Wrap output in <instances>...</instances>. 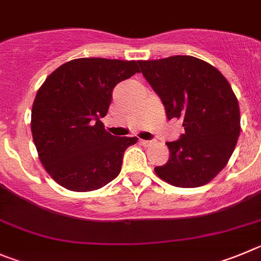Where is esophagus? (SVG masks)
I'll return each mask as SVG.
<instances>
[{
	"mask_svg": "<svg viewBox=\"0 0 261 261\" xmlns=\"http://www.w3.org/2000/svg\"><path fill=\"white\" fill-rule=\"evenodd\" d=\"M141 145H143V146H150L151 143H154L152 141H147V140H140Z\"/></svg>",
	"mask_w": 261,
	"mask_h": 261,
	"instance_id": "1",
	"label": "esophagus"
}]
</instances>
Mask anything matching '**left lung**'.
Wrapping results in <instances>:
<instances>
[{
    "label": "left lung",
    "instance_id": "8db88e82",
    "mask_svg": "<svg viewBox=\"0 0 261 261\" xmlns=\"http://www.w3.org/2000/svg\"><path fill=\"white\" fill-rule=\"evenodd\" d=\"M141 72L166 109L181 119L185 133L167 142L169 159L155 167L162 180L177 188H198L226 166L241 133L240 106L223 73L190 56L140 61Z\"/></svg>",
    "mask_w": 261,
    "mask_h": 261
}]
</instances>
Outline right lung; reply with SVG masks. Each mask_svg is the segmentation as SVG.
Segmentation results:
<instances>
[{
  "label": "right lung",
  "mask_w": 261,
  "mask_h": 261,
  "mask_svg": "<svg viewBox=\"0 0 261 261\" xmlns=\"http://www.w3.org/2000/svg\"><path fill=\"white\" fill-rule=\"evenodd\" d=\"M140 72L138 62L79 58L58 67L38 89L31 130L38 158L56 182L92 191L118 177L126 147L137 137L106 132L116 84Z\"/></svg>",
  "instance_id": "right-lung-1"
}]
</instances>
